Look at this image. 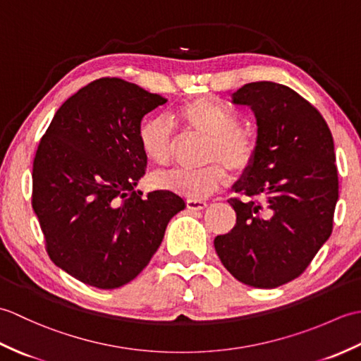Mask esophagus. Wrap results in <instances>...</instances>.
Listing matches in <instances>:
<instances>
[{
  "mask_svg": "<svg viewBox=\"0 0 361 361\" xmlns=\"http://www.w3.org/2000/svg\"><path fill=\"white\" fill-rule=\"evenodd\" d=\"M188 204V209L190 211H202L204 209L206 206H208V203L203 202V200H192V198H189V200L186 202Z\"/></svg>",
  "mask_w": 361,
  "mask_h": 361,
  "instance_id": "esophagus-1",
  "label": "esophagus"
}]
</instances>
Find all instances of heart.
Masks as SVG:
<instances>
[{
    "mask_svg": "<svg viewBox=\"0 0 361 361\" xmlns=\"http://www.w3.org/2000/svg\"><path fill=\"white\" fill-rule=\"evenodd\" d=\"M175 116L189 130L209 136L206 158L216 161L200 169H173L161 173L157 176L161 188L192 200H202L228 181L224 162L235 171H242L251 163L255 155L252 140L239 130L237 114L217 99L211 96L195 97L180 105ZM137 140L144 155L152 163L166 166L171 161L173 126L169 119L163 116L145 119L140 127Z\"/></svg>",
    "mask_w": 361,
    "mask_h": 361,
    "instance_id": "heart-1",
    "label": "heart"
}]
</instances>
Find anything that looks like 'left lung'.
<instances>
[{"label":"left lung","mask_w":361,"mask_h":361,"mask_svg":"<svg viewBox=\"0 0 361 361\" xmlns=\"http://www.w3.org/2000/svg\"><path fill=\"white\" fill-rule=\"evenodd\" d=\"M233 102L256 116L255 155L233 186L250 200L228 202L235 226L214 247L237 281L274 288L298 278L331 237L338 202L334 137L315 106L281 83H247Z\"/></svg>","instance_id":"1"}]
</instances>
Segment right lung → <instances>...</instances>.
I'll return each instance as SVG.
<instances>
[{
	"mask_svg": "<svg viewBox=\"0 0 361 361\" xmlns=\"http://www.w3.org/2000/svg\"><path fill=\"white\" fill-rule=\"evenodd\" d=\"M167 102L135 83L104 78L54 114L32 167V208L51 260L91 287L111 290L140 274L169 220L186 208L171 190H135L147 157L145 114Z\"/></svg>",
	"mask_w": 361,
	"mask_h": 361,
	"instance_id": "right-lung-1",
	"label": "right lung"
}]
</instances>
